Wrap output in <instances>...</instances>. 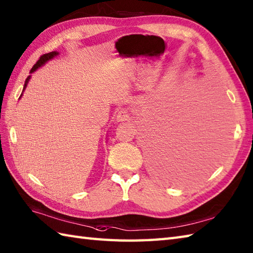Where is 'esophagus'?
Wrapping results in <instances>:
<instances>
[{
	"label": "esophagus",
	"mask_w": 253,
	"mask_h": 253,
	"mask_svg": "<svg viewBox=\"0 0 253 253\" xmlns=\"http://www.w3.org/2000/svg\"><path fill=\"white\" fill-rule=\"evenodd\" d=\"M128 120H129V113H128L126 110L118 111L117 115H116V121L117 122H126Z\"/></svg>",
	"instance_id": "34e87169"
}]
</instances>
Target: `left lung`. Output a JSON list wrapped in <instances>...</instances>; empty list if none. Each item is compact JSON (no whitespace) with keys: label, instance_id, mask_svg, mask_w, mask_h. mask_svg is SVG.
<instances>
[{"label":"left lung","instance_id":"obj_1","mask_svg":"<svg viewBox=\"0 0 253 253\" xmlns=\"http://www.w3.org/2000/svg\"><path fill=\"white\" fill-rule=\"evenodd\" d=\"M197 117L174 106L152 124L149 131L151 164L164 181H180L210 162L211 155L204 143L206 125Z\"/></svg>","mask_w":253,"mask_h":253}]
</instances>
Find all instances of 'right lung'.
I'll return each instance as SVG.
<instances>
[{
    "mask_svg": "<svg viewBox=\"0 0 253 253\" xmlns=\"http://www.w3.org/2000/svg\"><path fill=\"white\" fill-rule=\"evenodd\" d=\"M58 55V52L57 51H53V52H50V53H46V54H43L42 56H40V58L39 60H38V62L35 64L34 65V67L31 68V71H30V74L31 73H34V72H36L38 68L39 67H41V66H43L44 64L47 62V61H50V60H52L53 57H55V56H57ZM30 77L31 76H28V78L26 79V82H25V84H24V89H23V91L26 89V87H27V84H28V82H29V79H30ZM21 95H23V93L20 94V96L19 98H21Z\"/></svg>",
    "mask_w": 253,
    "mask_h": 253,
    "instance_id": "right-lung-1",
    "label": "right lung"
}]
</instances>
